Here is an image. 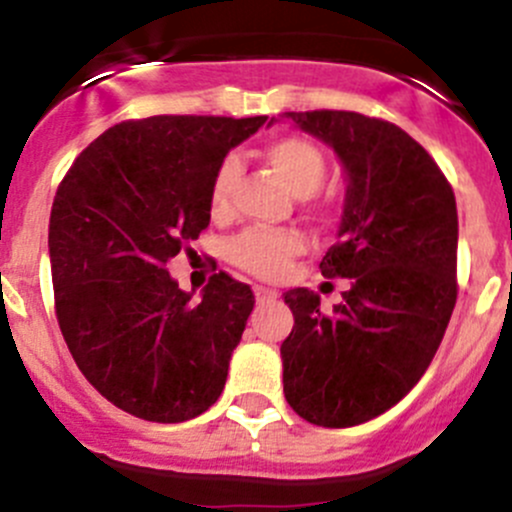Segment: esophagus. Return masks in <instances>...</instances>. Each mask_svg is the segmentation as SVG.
<instances>
[{
  "label": "esophagus",
  "mask_w": 512,
  "mask_h": 512,
  "mask_svg": "<svg viewBox=\"0 0 512 512\" xmlns=\"http://www.w3.org/2000/svg\"><path fill=\"white\" fill-rule=\"evenodd\" d=\"M275 297H277L275 289H270V287H260V285L255 287V299H257V302H267V299H275Z\"/></svg>",
  "instance_id": "esophagus-1"
}]
</instances>
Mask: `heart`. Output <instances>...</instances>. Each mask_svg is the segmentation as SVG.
<instances>
[{
    "label": "heart",
    "mask_w": 512,
    "mask_h": 512,
    "mask_svg": "<svg viewBox=\"0 0 512 512\" xmlns=\"http://www.w3.org/2000/svg\"><path fill=\"white\" fill-rule=\"evenodd\" d=\"M262 158L302 200H312V193H317L327 178V158L312 141L302 136L272 138L262 148ZM237 178H240V163L235 158H225L210 180L208 205L215 218L230 213ZM302 247V235L294 230H247L230 242L227 257L232 265L260 280H280L292 257L299 255Z\"/></svg>",
    "instance_id": "obj_1"
}]
</instances>
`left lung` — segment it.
I'll list each match as a JSON object with an SVG mask.
<instances>
[{
  "label": "left lung",
  "mask_w": 512,
  "mask_h": 512,
  "mask_svg": "<svg viewBox=\"0 0 512 512\" xmlns=\"http://www.w3.org/2000/svg\"><path fill=\"white\" fill-rule=\"evenodd\" d=\"M337 151L349 175L337 245L319 270L352 287L329 314L289 289L285 399L304 421L347 428L399 404L431 364L458 297V210L426 148L384 118L282 113Z\"/></svg>",
  "instance_id": "obj_1"
}]
</instances>
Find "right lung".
Returning a JSON list of instances; mask_svg holds the SVG:
<instances>
[{"label": "right lung", "instance_id": "obj_1", "mask_svg": "<svg viewBox=\"0 0 512 512\" xmlns=\"http://www.w3.org/2000/svg\"><path fill=\"white\" fill-rule=\"evenodd\" d=\"M265 121L116 123L59 183L49 218L56 319L81 374L126 414L180 423L223 394L255 294L218 272L193 302L165 265L208 227L210 180L227 151Z\"/></svg>", "mask_w": 512, "mask_h": 512}]
</instances>
